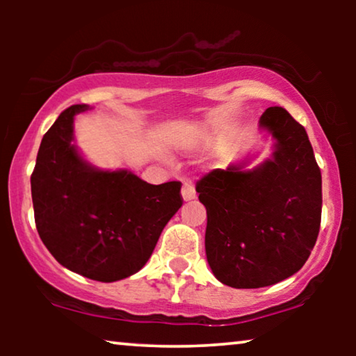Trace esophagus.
<instances>
[{"label": "esophagus", "mask_w": 356, "mask_h": 356, "mask_svg": "<svg viewBox=\"0 0 356 356\" xmlns=\"http://www.w3.org/2000/svg\"><path fill=\"white\" fill-rule=\"evenodd\" d=\"M181 196H183L184 201H193V199L196 197V189H194L191 181H186V183L183 184V188H181Z\"/></svg>", "instance_id": "34e87169"}]
</instances>
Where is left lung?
Wrapping results in <instances>:
<instances>
[{
    "label": "left lung",
    "mask_w": 356,
    "mask_h": 356,
    "mask_svg": "<svg viewBox=\"0 0 356 356\" xmlns=\"http://www.w3.org/2000/svg\"><path fill=\"white\" fill-rule=\"evenodd\" d=\"M261 126L275 139L272 159L216 168L199 179L207 209L206 254L213 275L233 289H261L298 272L319 235L323 179L306 129L282 106Z\"/></svg>",
    "instance_id": "8db88e82"
}]
</instances>
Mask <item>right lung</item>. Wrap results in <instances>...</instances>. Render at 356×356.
Listing matches in <instances>:
<instances>
[{
	"label": "right lung",
	"instance_id": "1",
	"mask_svg": "<svg viewBox=\"0 0 356 356\" xmlns=\"http://www.w3.org/2000/svg\"><path fill=\"white\" fill-rule=\"evenodd\" d=\"M71 105L43 136L31 177L37 232L53 257L76 274L116 282L149 261L179 207L181 183L149 184L128 170L104 172L72 144Z\"/></svg>",
	"mask_w": 356,
	"mask_h": 356
}]
</instances>
